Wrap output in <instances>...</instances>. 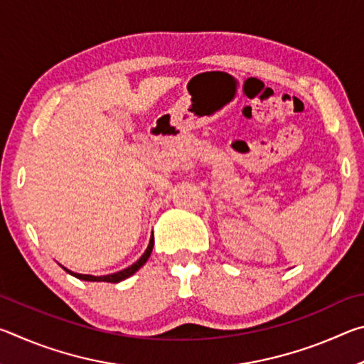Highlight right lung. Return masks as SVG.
Returning <instances> with one entry per match:
<instances>
[{"mask_svg": "<svg viewBox=\"0 0 364 364\" xmlns=\"http://www.w3.org/2000/svg\"><path fill=\"white\" fill-rule=\"evenodd\" d=\"M152 247H154V236H151V241H149V245H147V249L144 250V254L139 257V260L134 262L133 264H130V267L122 269V271H117V273H112V274H104V276H93V274H80V273H73V271L67 269L65 267H63L67 273L75 276V278L78 279H83V281H91V282H120L123 279L130 278V276H133L136 271L143 267V264L147 262V258L151 257V252H152Z\"/></svg>", "mask_w": 364, "mask_h": 364, "instance_id": "1", "label": "right lung"}]
</instances>
